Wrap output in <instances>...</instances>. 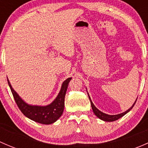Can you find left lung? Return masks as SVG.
I'll use <instances>...</instances> for the list:
<instances>
[{
  "instance_id": "obj_1",
  "label": "left lung",
  "mask_w": 148,
  "mask_h": 148,
  "mask_svg": "<svg viewBox=\"0 0 148 148\" xmlns=\"http://www.w3.org/2000/svg\"><path fill=\"white\" fill-rule=\"evenodd\" d=\"M87 92V91H86ZM88 94V96H89V100H90V102H91V105H92V110H93L94 113H95V115L97 116V117H98V118H99L100 120H102L103 121H105V122H113V121H115V120H117L118 119L121 118L122 117H123L125 114H126L127 113L129 112L131 110H132V107H134V105H135V102H136L137 99L135 100V103H134L133 104H132V107H130V109H128L127 111L124 112L122 113H120V114H114V115H110V114H105V113L102 112H101L100 110H98L97 108L95 106V104H93V102H92V101L91 100V98L90 97H89V93Z\"/></svg>"
}]
</instances>
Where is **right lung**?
Returning a JSON list of instances; mask_svg holds the SVG:
<instances>
[{
    "instance_id": "1",
    "label": "right lung",
    "mask_w": 148,
    "mask_h": 148,
    "mask_svg": "<svg viewBox=\"0 0 148 148\" xmlns=\"http://www.w3.org/2000/svg\"><path fill=\"white\" fill-rule=\"evenodd\" d=\"M71 77L66 79L62 84L59 93L51 104L45 106L32 105L26 103L13 89L8 79V83L18 107L23 114L30 120L44 125H50L62 116L64 109V98Z\"/></svg>"
}]
</instances>
